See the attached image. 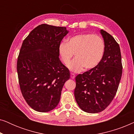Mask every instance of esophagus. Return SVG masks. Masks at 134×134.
Returning a JSON list of instances; mask_svg holds the SVG:
<instances>
[{
  "label": "esophagus",
  "mask_w": 134,
  "mask_h": 134,
  "mask_svg": "<svg viewBox=\"0 0 134 134\" xmlns=\"http://www.w3.org/2000/svg\"><path fill=\"white\" fill-rule=\"evenodd\" d=\"M71 78L72 79H74L75 78L74 74H73V73H71Z\"/></svg>",
  "instance_id": "obj_1"
}]
</instances>
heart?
<instances>
[{
  "instance_id": "heart-1",
  "label": "heart",
  "mask_w": 134,
  "mask_h": 134,
  "mask_svg": "<svg viewBox=\"0 0 134 134\" xmlns=\"http://www.w3.org/2000/svg\"><path fill=\"white\" fill-rule=\"evenodd\" d=\"M104 40L100 36L90 34H80L69 38L67 43H62L58 54L64 65H68L73 55L76 58L69 63V69L80 72L94 68L101 61L104 55Z\"/></svg>"
}]
</instances>
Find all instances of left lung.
Segmentation results:
<instances>
[{
	"mask_svg": "<svg viewBox=\"0 0 134 134\" xmlns=\"http://www.w3.org/2000/svg\"><path fill=\"white\" fill-rule=\"evenodd\" d=\"M104 55L94 68L76 77L74 96L82 110L90 113L103 111L116 94L122 75L121 55L119 44L103 30Z\"/></svg>",
	"mask_w": 134,
	"mask_h": 134,
	"instance_id": "8db88e82",
	"label": "left lung"
}]
</instances>
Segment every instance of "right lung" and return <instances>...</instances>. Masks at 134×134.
<instances>
[{
    "mask_svg": "<svg viewBox=\"0 0 134 134\" xmlns=\"http://www.w3.org/2000/svg\"><path fill=\"white\" fill-rule=\"evenodd\" d=\"M69 31L64 27L38 25L24 40L17 61L22 94L35 110L47 112L59 103L69 69L59 58L58 47Z\"/></svg>",
    "mask_w": 134,
    "mask_h": 134,
    "instance_id": "right-lung-1",
    "label": "right lung"
}]
</instances>
